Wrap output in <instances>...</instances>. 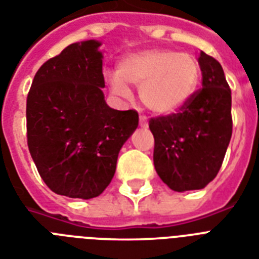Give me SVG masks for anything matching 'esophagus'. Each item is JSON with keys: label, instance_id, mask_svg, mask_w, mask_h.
<instances>
[{"label": "esophagus", "instance_id": "obj_1", "mask_svg": "<svg viewBox=\"0 0 259 259\" xmlns=\"http://www.w3.org/2000/svg\"><path fill=\"white\" fill-rule=\"evenodd\" d=\"M148 117L146 115H140V126L141 127H148Z\"/></svg>", "mask_w": 259, "mask_h": 259}]
</instances>
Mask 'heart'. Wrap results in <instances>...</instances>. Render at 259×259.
<instances>
[{
  "instance_id": "obj_1",
  "label": "heart",
  "mask_w": 259,
  "mask_h": 259,
  "mask_svg": "<svg viewBox=\"0 0 259 259\" xmlns=\"http://www.w3.org/2000/svg\"><path fill=\"white\" fill-rule=\"evenodd\" d=\"M201 68L189 53L169 49H146L127 54L119 61L117 73L109 75L113 92L129 94L127 85L140 89L145 108L159 115L184 108L198 88Z\"/></svg>"
}]
</instances>
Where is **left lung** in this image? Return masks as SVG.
Listing matches in <instances>:
<instances>
[{
    "instance_id": "left-lung-1",
    "label": "left lung",
    "mask_w": 259,
    "mask_h": 259,
    "mask_svg": "<svg viewBox=\"0 0 259 259\" xmlns=\"http://www.w3.org/2000/svg\"><path fill=\"white\" fill-rule=\"evenodd\" d=\"M202 89L176 114L149 121L154 167L174 191L203 189L220 171L232 138V90L215 58L201 52Z\"/></svg>"
}]
</instances>
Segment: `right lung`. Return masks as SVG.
Wrapping results in <instances>:
<instances>
[{"label":"right lung","mask_w":259,"mask_h":259,"mask_svg":"<svg viewBox=\"0 0 259 259\" xmlns=\"http://www.w3.org/2000/svg\"><path fill=\"white\" fill-rule=\"evenodd\" d=\"M96 39L71 44L35 73L26 100L27 146L52 191L90 199L108 188L136 110L108 106Z\"/></svg>","instance_id":"add662e5"}]
</instances>
